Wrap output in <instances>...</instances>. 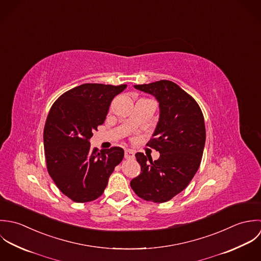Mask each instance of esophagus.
<instances>
[{"label": "esophagus", "mask_w": 261, "mask_h": 261, "mask_svg": "<svg viewBox=\"0 0 261 261\" xmlns=\"http://www.w3.org/2000/svg\"><path fill=\"white\" fill-rule=\"evenodd\" d=\"M125 158L126 159H134L135 158V152L131 149L125 150Z\"/></svg>", "instance_id": "obj_1"}]
</instances>
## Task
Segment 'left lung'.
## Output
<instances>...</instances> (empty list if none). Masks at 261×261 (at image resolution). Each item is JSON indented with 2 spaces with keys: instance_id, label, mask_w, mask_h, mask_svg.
<instances>
[{
  "instance_id": "obj_1",
  "label": "left lung",
  "mask_w": 261,
  "mask_h": 261,
  "mask_svg": "<svg viewBox=\"0 0 261 261\" xmlns=\"http://www.w3.org/2000/svg\"><path fill=\"white\" fill-rule=\"evenodd\" d=\"M134 88L153 95L159 102V121L146 145L160 156L153 161L137 152L141 173L130 186L139 198L164 203L184 191L200 167L206 142L203 112L191 95L170 81Z\"/></svg>"
}]
</instances>
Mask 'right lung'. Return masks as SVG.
I'll return each mask as SVG.
<instances>
[{
    "mask_svg": "<svg viewBox=\"0 0 261 261\" xmlns=\"http://www.w3.org/2000/svg\"><path fill=\"white\" fill-rule=\"evenodd\" d=\"M127 85L84 84L62 94L48 113L44 152L49 175L59 191L75 203L101 197L124 150L91 148L93 132L105 122L112 100Z\"/></svg>",
    "mask_w": 261,
    "mask_h": 261,
    "instance_id": "right-lung-1",
    "label": "right lung"
}]
</instances>
